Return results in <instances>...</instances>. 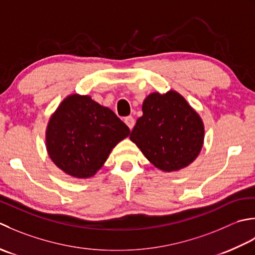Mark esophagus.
<instances>
[{"mask_svg":"<svg viewBox=\"0 0 255 255\" xmlns=\"http://www.w3.org/2000/svg\"><path fill=\"white\" fill-rule=\"evenodd\" d=\"M124 122H126L127 126H128L129 128H131V129L133 128L134 124H135V121H134L133 117H127V118H124Z\"/></svg>","mask_w":255,"mask_h":255,"instance_id":"34e87169","label":"esophagus"}]
</instances>
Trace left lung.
Listing matches in <instances>:
<instances>
[{
  "label": "left lung",
  "instance_id": "obj_1",
  "mask_svg": "<svg viewBox=\"0 0 255 255\" xmlns=\"http://www.w3.org/2000/svg\"><path fill=\"white\" fill-rule=\"evenodd\" d=\"M204 124L185 99L175 91L152 93L143 102L129 138L155 167L178 170L198 156L204 142Z\"/></svg>",
  "mask_w": 255,
  "mask_h": 255
}]
</instances>
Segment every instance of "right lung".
I'll use <instances>...</instances> for the list:
<instances>
[{"label":"right lung","instance_id":"obj_1","mask_svg":"<svg viewBox=\"0 0 255 255\" xmlns=\"http://www.w3.org/2000/svg\"><path fill=\"white\" fill-rule=\"evenodd\" d=\"M129 128L109 108L88 96L72 95L50 118L46 142L50 158L66 174L88 178L105 164Z\"/></svg>","mask_w":255,"mask_h":255}]
</instances>
